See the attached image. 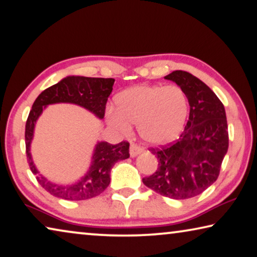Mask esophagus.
<instances>
[{"mask_svg": "<svg viewBox=\"0 0 257 257\" xmlns=\"http://www.w3.org/2000/svg\"><path fill=\"white\" fill-rule=\"evenodd\" d=\"M142 151H144V149H142L139 145L134 144V142H132L131 146H130V155H131L132 157L137 156L138 154L142 153Z\"/></svg>", "mask_w": 257, "mask_h": 257, "instance_id": "1", "label": "esophagus"}]
</instances>
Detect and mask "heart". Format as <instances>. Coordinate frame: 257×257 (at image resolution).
I'll list each match as a JSON object with an SVG mask.
<instances>
[{
  "label": "heart",
  "instance_id": "b5f03b06",
  "mask_svg": "<svg viewBox=\"0 0 257 257\" xmlns=\"http://www.w3.org/2000/svg\"><path fill=\"white\" fill-rule=\"evenodd\" d=\"M115 105L116 111L108 112L109 124L121 132L138 125L140 137L153 145L175 140L188 115L187 96L178 86H134L118 94Z\"/></svg>",
  "mask_w": 257,
  "mask_h": 257
}]
</instances>
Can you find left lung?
<instances>
[{
	"instance_id": "left-lung-1",
	"label": "left lung",
	"mask_w": 257,
	"mask_h": 257,
	"mask_svg": "<svg viewBox=\"0 0 257 257\" xmlns=\"http://www.w3.org/2000/svg\"><path fill=\"white\" fill-rule=\"evenodd\" d=\"M164 78L186 94L189 117L178 140L149 148L159 165L142 183L170 199H191L218 178L228 148L226 113L216 94L193 74L177 70Z\"/></svg>"
}]
</instances>
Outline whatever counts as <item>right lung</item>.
I'll return each instance as SVG.
<instances>
[{
  "label": "right lung",
  "mask_w": 257,
  "mask_h": 257,
  "mask_svg": "<svg viewBox=\"0 0 257 257\" xmlns=\"http://www.w3.org/2000/svg\"><path fill=\"white\" fill-rule=\"evenodd\" d=\"M115 79L112 78H88L70 76L62 79L37 97L27 117L25 126L26 156L31 171L37 176L38 183L51 195L69 201L87 200L100 195L110 184V171L116 162L130 157V144L121 141L117 145L109 142H98L94 151L92 165L84 178L69 186L50 183L45 177L39 175L30 153L31 141L33 139L35 121L41 115L43 108L54 103H73L84 106L98 118H103L105 104L112 92Z\"/></svg>",
  "instance_id": "right-lung-1"
}]
</instances>
